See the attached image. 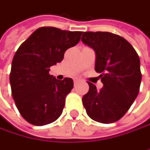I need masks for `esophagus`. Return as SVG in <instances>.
<instances>
[{
    "label": "esophagus",
    "instance_id": "esophagus-1",
    "mask_svg": "<svg viewBox=\"0 0 150 150\" xmlns=\"http://www.w3.org/2000/svg\"><path fill=\"white\" fill-rule=\"evenodd\" d=\"M79 81H80L79 79H74V86L78 85V84L79 83Z\"/></svg>",
    "mask_w": 150,
    "mask_h": 150
}]
</instances>
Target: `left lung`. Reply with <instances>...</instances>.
<instances>
[{
  "instance_id": "obj_1",
  "label": "left lung",
  "mask_w": 150,
  "mask_h": 150,
  "mask_svg": "<svg viewBox=\"0 0 150 150\" xmlns=\"http://www.w3.org/2000/svg\"><path fill=\"white\" fill-rule=\"evenodd\" d=\"M81 41L95 54V71L100 73L103 87L97 90L90 82L82 98L88 116L109 124L119 120L136 99L142 81L140 58L125 39L110 32H84Z\"/></svg>"
}]
</instances>
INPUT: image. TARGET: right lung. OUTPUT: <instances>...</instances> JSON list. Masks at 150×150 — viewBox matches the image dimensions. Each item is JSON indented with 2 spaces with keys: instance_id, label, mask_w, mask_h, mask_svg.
I'll return each mask as SVG.
<instances>
[{
  "instance_id": "add662e5",
  "label": "right lung",
  "mask_w": 150,
  "mask_h": 150,
  "mask_svg": "<svg viewBox=\"0 0 150 150\" xmlns=\"http://www.w3.org/2000/svg\"><path fill=\"white\" fill-rule=\"evenodd\" d=\"M81 34L42 27L16 50L9 75L11 92L18 111L30 124L47 125L61 115L73 80L57 79L49 73L50 67L63 60L65 50L79 42Z\"/></svg>"
}]
</instances>
